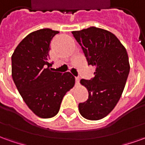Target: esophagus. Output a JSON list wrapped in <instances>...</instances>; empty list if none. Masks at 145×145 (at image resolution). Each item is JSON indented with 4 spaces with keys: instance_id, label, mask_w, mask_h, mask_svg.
I'll return each mask as SVG.
<instances>
[{
    "instance_id": "34e87169",
    "label": "esophagus",
    "mask_w": 145,
    "mask_h": 145,
    "mask_svg": "<svg viewBox=\"0 0 145 145\" xmlns=\"http://www.w3.org/2000/svg\"><path fill=\"white\" fill-rule=\"evenodd\" d=\"M75 82H76V84L78 85L79 84V82H80V77L78 76V77H75Z\"/></svg>"
}]
</instances>
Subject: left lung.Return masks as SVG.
Wrapping results in <instances>:
<instances>
[{
  "mask_svg": "<svg viewBox=\"0 0 145 145\" xmlns=\"http://www.w3.org/2000/svg\"><path fill=\"white\" fill-rule=\"evenodd\" d=\"M82 46L88 65L95 67V77L82 79L88 99L78 105L85 119L98 120L106 116L120 99L130 72L127 50L112 33L96 27L72 32Z\"/></svg>",
  "mask_w": 145,
  "mask_h": 145,
  "instance_id": "1",
  "label": "left lung"
}]
</instances>
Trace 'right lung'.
<instances>
[{
  "instance_id": "1",
  "label": "right lung",
  "mask_w": 145,
  "mask_h": 145,
  "mask_svg": "<svg viewBox=\"0 0 145 145\" xmlns=\"http://www.w3.org/2000/svg\"><path fill=\"white\" fill-rule=\"evenodd\" d=\"M58 31L42 29L24 38L11 56V74L26 105L41 118H51L59 112L67 91L74 87L70 72L53 71L50 62L52 39Z\"/></svg>"
}]
</instances>
